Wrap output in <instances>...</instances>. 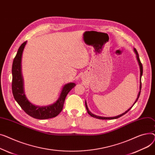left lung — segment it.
I'll list each match as a JSON object with an SVG mask.
<instances>
[{
	"mask_svg": "<svg viewBox=\"0 0 155 155\" xmlns=\"http://www.w3.org/2000/svg\"><path fill=\"white\" fill-rule=\"evenodd\" d=\"M134 52H136V58H137V60H138V61L139 65H140V80H141V76H142V74H143V65H142V64H141V61H140V59L139 55H138V53L137 51H136V49H134ZM140 92H139V93H138V97H137V99H136V100L135 101V102L134 103L133 105V106H132L130 109H128V110H127L126 112H124V113H123V114H120V115H119V116H115V117H102V116H98L94 115V114H93V113H91V112L89 111V110H88V107H87V106L86 102H85L86 108V110H87V113H88L91 116L97 118V119H99V120H114V119H117V118H118V117H120L121 116H123L124 114H125L126 113H128V112L131 110V109L132 108V107L134 106V104L136 103V101H138V98H139V97H140V93H141V82H140Z\"/></svg>",
	"mask_w": 155,
	"mask_h": 155,
	"instance_id": "1",
	"label": "left lung"
}]
</instances>
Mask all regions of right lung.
<instances>
[{"label":"right lung","instance_id":"1","mask_svg":"<svg viewBox=\"0 0 155 155\" xmlns=\"http://www.w3.org/2000/svg\"><path fill=\"white\" fill-rule=\"evenodd\" d=\"M25 44L26 41L21 45L12 63V91L14 99L27 114L35 119L45 120L56 117L62 110L66 96L76 84L73 83L66 84L63 87L58 101L51 106L40 107L31 104L25 96L21 74V58Z\"/></svg>","mask_w":155,"mask_h":155}]
</instances>
